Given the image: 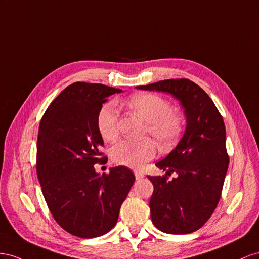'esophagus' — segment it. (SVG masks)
<instances>
[{
	"label": "esophagus",
	"mask_w": 259,
	"mask_h": 259,
	"mask_svg": "<svg viewBox=\"0 0 259 259\" xmlns=\"http://www.w3.org/2000/svg\"><path fill=\"white\" fill-rule=\"evenodd\" d=\"M135 176H136V179H137V180H141V179L143 178V177H144V174L141 172V171L136 170V171H135Z\"/></svg>",
	"instance_id": "esophagus-1"
}]
</instances>
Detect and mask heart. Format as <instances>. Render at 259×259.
<instances>
[{
	"mask_svg": "<svg viewBox=\"0 0 259 259\" xmlns=\"http://www.w3.org/2000/svg\"><path fill=\"white\" fill-rule=\"evenodd\" d=\"M125 105L146 121L145 135H150L161 147L172 146L178 141L184 127L182 116L175 112L170 102L155 93H138L128 99ZM119 108L113 102L105 103L100 109L97 125L106 141H114L119 135ZM156 147L151 140L122 141L112 149V159L118 165L140 168L154 158Z\"/></svg>",
	"mask_w": 259,
	"mask_h": 259,
	"instance_id": "1",
	"label": "heart"
}]
</instances>
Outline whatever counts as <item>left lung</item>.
Masks as SVG:
<instances>
[{
	"instance_id": "1",
	"label": "left lung",
	"mask_w": 259,
	"mask_h": 259,
	"mask_svg": "<svg viewBox=\"0 0 259 259\" xmlns=\"http://www.w3.org/2000/svg\"><path fill=\"white\" fill-rule=\"evenodd\" d=\"M142 90H156L178 99L187 116L186 132L171 153L156 162L166 175L151 177V218L160 231L187 234L205 225L221 196L228 170L226 128L209 95L186 78L167 79ZM176 172L177 177L167 180Z\"/></svg>"
}]
</instances>
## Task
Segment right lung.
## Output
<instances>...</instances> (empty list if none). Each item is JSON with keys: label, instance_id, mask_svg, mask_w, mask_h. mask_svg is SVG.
Returning a JSON list of instances; mask_svg holds the SVG:
<instances>
[{"label": "right lung", "instance_id": "1", "mask_svg": "<svg viewBox=\"0 0 259 259\" xmlns=\"http://www.w3.org/2000/svg\"><path fill=\"white\" fill-rule=\"evenodd\" d=\"M122 90L75 82L44 113L36 143V175L48 207L65 231L97 238L117 224L121 204L136 177L123 166L99 176L95 164L107 161L97 118L109 95Z\"/></svg>", "mask_w": 259, "mask_h": 259}]
</instances>
